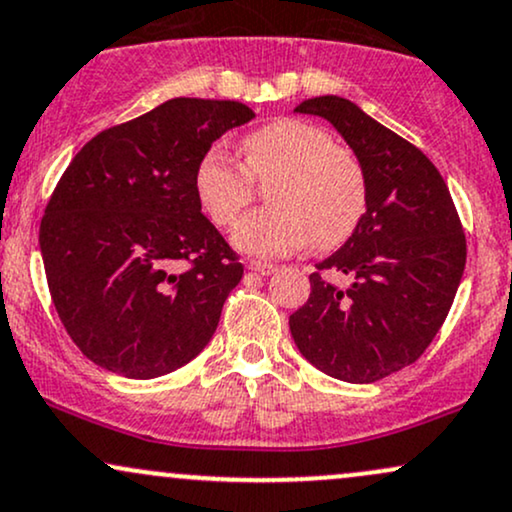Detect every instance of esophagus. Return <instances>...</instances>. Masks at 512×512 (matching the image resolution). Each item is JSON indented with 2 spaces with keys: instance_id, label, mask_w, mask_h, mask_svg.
Wrapping results in <instances>:
<instances>
[{
  "instance_id": "esophagus-1",
  "label": "esophagus",
  "mask_w": 512,
  "mask_h": 512,
  "mask_svg": "<svg viewBox=\"0 0 512 512\" xmlns=\"http://www.w3.org/2000/svg\"><path fill=\"white\" fill-rule=\"evenodd\" d=\"M249 270H254L258 275H273L275 270H278V266H273V263H263V261H251Z\"/></svg>"
}]
</instances>
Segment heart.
I'll return each instance as SVG.
<instances>
[{
  "instance_id": "obj_1",
  "label": "heart",
  "mask_w": 512,
  "mask_h": 512,
  "mask_svg": "<svg viewBox=\"0 0 512 512\" xmlns=\"http://www.w3.org/2000/svg\"><path fill=\"white\" fill-rule=\"evenodd\" d=\"M244 165L225 148L206 150L194 170L203 215L227 227L254 198V182L268 184V208L237 222L232 244L258 258L302 249H335L352 237L366 213L369 186L362 162L338 146L323 126L280 119L246 136Z\"/></svg>"
}]
</instances>
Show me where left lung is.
<instances>
[{"label":"left lung","instance_id":"8db88e82","mask_svg":"<svg viewBox=\"0 0 512 512\" xmlns=\"http://www.w3.org/2000/svg\"><path fill=\"white\" fill-rule=\"evenodd\" d=\"M294 112L340 131L362 162L369 201L352 237L309 275L292 338L323 374L376 383L417 362L446 321L467 261L460 215L434 162L354 102L321 95ZM323 269L350 274L353 285L340 291Z\"/></svg>","mask_w":512,"mask_h":512}]
</instances>
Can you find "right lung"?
Returning a JSON list of instances; mask_svg holds the SVG:
<instances>
[{
    "label": "right lung",
    "instance_id": "right-lung-1",
    "mask_svg": "<svg viewBox=\"0 0 512 512\" xmlns=\"http://www.w3.org/2000/svg\"><path fill=\"white\" fill-rule=\"evenodd\" d=\"M251 119L242 102L174 98L100 131L66 167L40 251L54 309L90 362L146 381L213 338L244 266L201 213L194 170Z\"/></svg>",
    "mask_w": 512,
    "mask_h": 512
}]
</instances>
